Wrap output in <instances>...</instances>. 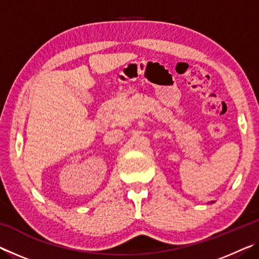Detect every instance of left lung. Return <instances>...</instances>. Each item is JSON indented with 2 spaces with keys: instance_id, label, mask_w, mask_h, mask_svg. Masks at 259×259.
Here are the masks:
<instances>
[{
  "instance_id": "left-lung-1",
  "label": "left lung",
  "mask_w": 259,
  "mask_h": 259,
  "mask_svg": "<svg viewBox=\"0 0 259 259\" xmlns=\"http://www.w3.org/2000/svg\"><path fill=\"white\" fill-rule=\"evenodd\" d=\"M211 203H212V202H211Z\"/></svg>"
}]
</instances>
